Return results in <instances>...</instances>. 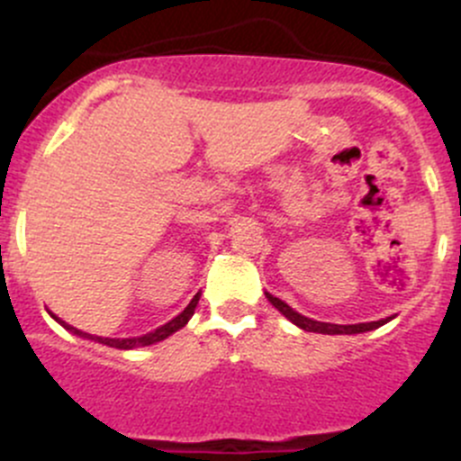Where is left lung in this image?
I'll return each instance as SVG.
<instances>
[{
  "label": "left lung",
  "mask_w": 461,
  "mask_h": 461,
  "mask_svg": "<svg viewBox=\"0 0 461 461\" xmlns=\"http://www.w3.org/2000/svg\"><path fill=\"white\" fill-rule=\"evenodd\" d=\"M265 296H267L269 303L274 305V308L278 310V312L283 314L285 319H290L292 323L299 325L301 330H305V332H319V334H359V332H368V330H375L379 328V325L388 323L390 319H381V321H370V323H355V325H337V323H321V321H314V319H308L303 317V314H299L296 310H292L290 305L285 303V301L276 299V296H272L269 292H265Z\"/></svg>",
  "instance_id": "obj_1"
}]
</instances>
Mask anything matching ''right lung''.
Here are the masks:
<instances>
[{"instance_id":"add662e5","label":"right lung","mask_w":461,"mask_h":461,"mask_svg":"<svg viewBox=\"0 0 461 461\" xmlns=\"http://www.w3.org/2000/svg\"><path fill=\"white\" fill-rule=\"evenodd\" d=\"M198 299H201V294H196V296H194V299H192V303H189L187 308H185L183 312L178 314V317H176V319H171L169 323L160 325V328H158V330H153V332H149V334H142V337H133V339H106V337H93V334H86V332H82V330H76V328H73V325L64 323V321H59L58 317H55V314H50V317H53L55 321H58V323H62L64 328H67V330H71L73 334H77V337L91 339V341L104 343V346H109V348H118V350H133V348L151 346V343H158V341H162V339H167V337H169V334L178 332L180 328H185V325H187V321L192 319L194 310H196V305H198Z\"/></svg>"}]
</instances>
